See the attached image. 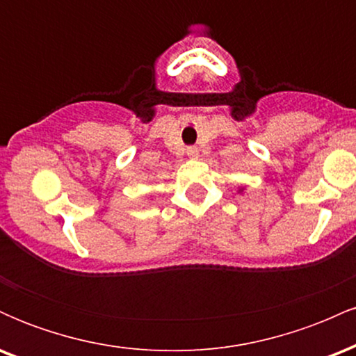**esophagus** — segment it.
Returning <instances> with one entry per match:
<instances>
[{
  "label": "esophagus",
  "instance_id": "1",
  "mask_svg": "<svg viewBox=\"0 0 356 356\" xmlns=\"http://www.w3.org/2000/svg\"><path fill=\"white\" fill-rule=\"evenodd\" d=\"M187 155L189 157H197V149L195 147H187Z\"/></svg>",
  "mask_w": 356,
  "mask_h": 356
}]
</instances>
